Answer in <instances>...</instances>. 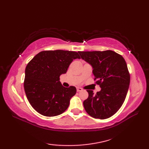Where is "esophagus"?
<instances>
[{
    "label": "esophagus",
    "instance_id": "obj_1",
    "mask_svg": "<svg viewBox=\"0 0 149 149\" xmlns=\"http://www.w3.org/2000/svg\"><path fill=\"white\" fill-rule=\"evenodd\" d=\"M77 91H83V89H82L81 88L77 87Z\"/></svg>",
    "mask_w": 149,
    "mask_h": 149
}]
</instances>
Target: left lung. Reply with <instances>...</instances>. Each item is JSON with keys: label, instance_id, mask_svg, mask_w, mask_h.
I'll use <instances>...</instances> for the list:
<instances>
[{"label": "left lung", "instance_id": "8db88e82", "mask_svg": "<svg viewBox=\"0 0 149 149\" xmlns=\"http://www.w3.org/2000/svg\"><path fill=\"white\" fill-rule=\"evenodd\" d=\"M78 52L92 66L94 80L101 88L95 95L92 90H87L84 109L93 118H108L118 111L127 95L130 83L127 63L121 55L109 50Z\"/></svg>", "mask_w": 149, "mask_h": 149}]
</instances>
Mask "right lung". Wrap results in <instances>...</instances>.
<instances>
[{"instance_id": "1", "label": "right lung", "mask_w": 149, "mask_h": 149, "mask_svg": "<svg viewBox=\"0 0 149 149\" xmlns=\"http://www.w3.org/2000/svg\"><path fill=\"white\" fill-rule=\"evenodd\" d=\"M78 52L56 50L42 51L28 63L24 86L27 100L38 113L54 116L65 112L71 98L76 93L75 86L65 88L59 81L69 65L80 59Z\"/></svg>"}]
</instances>
